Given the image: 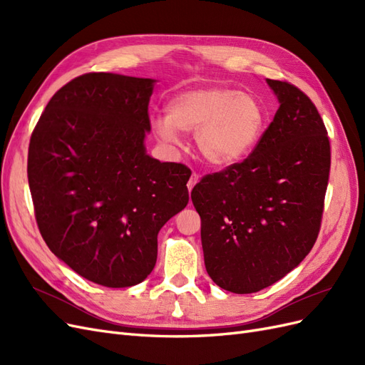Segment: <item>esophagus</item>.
<instances>
[{
    "label": "esophagus",
    "mask_w": 365,
    "mask_h": 365,
    "mask_svg": "<svg viewBox=\"0 0 365 365\" xmlns=\"http://www.w3.org/2000/svg\"><path fill=\"white\" fill-rule=\"evenodd\" d=\"M197 181H200V175H197V173H193V175L190 176L189 182H187V187H189V192H192V189H193V187L197 184Z\"/></svg>",
    "instance_id": "esophagus-1"
}]
</instances>
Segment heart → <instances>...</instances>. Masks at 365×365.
<instances>
[{
    "label": "heart",
    "mask_w": 365,
    "mask_h": 365,
    "mask_svg": "<svg viewBox=\"0 0 365 365\" xmlns=\"http://www.w3.org/2000/svg\"><path fill=\"white\" fill-rule=\"evenodd\" d=\"M267 128V111L259 98L227 86L192 88L176 93L165 105V117H153L155 135L180 145V132L195 134L205 163L230 168L256 149Z\"/></svg>",
    "instance_id": "heart-1"
}]
</instances>
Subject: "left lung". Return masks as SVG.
<instances>
[{"instance_id": "left-lung-1", "label": "left lung", "mask_w": 365, "mask_h": 365, "mask_svg": "<svg viewBox=\"0 0 365 365\" xmlns=\"http://www.w3.org/2000/svg\"><path fill=\"white\" fill-rule=\"evenodd\" d=\"M279 98L250 157L192 190L205 269L220 288L251 294L297 268L322 227L330 143L315 105L297 86L267 79Z\"/></svg>"}]
</instances>
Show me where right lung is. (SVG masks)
<instances>
[{
  "label": "right lung",
  "instance_id": "add662e5",
  "mask_svg": "<svg viewBox=\"0 0 365 365\" xmlns=\"http://www.w3.org/2000/svg\"><path fill=\"white\" fill-rule=\"evenodd\" d=\"M153 79L76 77L33 130L27 175L51 252L106 288L141 283L157 262L158 231L189 202L190 169L149 157Z\"/></svg>",
  "mask_w": 365,
  "mask_h": 365
}]
</instances>
